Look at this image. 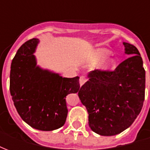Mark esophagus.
Wrapping results in <instances>:
<instances>
[{
  "instance_id": "1",
  "label": "esophagus",
  "mask_w": 150,
  "mask_h": 150,
  "mask_svg": "<svg viewBox=\"0 0 150 150\" xmlns=\"http://www.w3.org/2000/svg\"><path fill=\"white\" fill-rule=\"evenodd\" d=\"M86 81H87V79L85 78L84 76H80V78H79V83H80V85L84 84Z\"/></svg>"
}]
</instances>
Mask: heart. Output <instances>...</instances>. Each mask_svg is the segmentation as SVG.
Segmentation results:
<instances>
[{
	"mask_svg": "<svg viewBox=\"0 0 150 150\" xmlns=\"http://www.w3.org/2000/svg\"><path fill=\"white\" fill-rule=\"evenodd\" d=\"M110 50H108L99 49L96 51H95L93 57H92V60L94 62H99L101 60H104L110 55Z\"/></svg>",
	"mask_w": 150,
	"mask_h": 150,
	"instance_id": "b5f03b06",
	"label": "heart"
}]
</instances>
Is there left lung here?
Masks as SVG:
<instances>
[{"instance_id": "1", "label": "left lung", "mask_w": 150, "mask_h": 150, "mask_svg": "<svg viewBox=\"0 0 150 150\" xmlns=\"http://www.w3.org/2000/svg\"><path fill=\"white\" fill-rule=\"evenodd\" d=\"M131 54L114 71L95 70L79 91L88 112L89 126L101 136L120 133L132 125L145 100V71L141 54L133 45L123 42Z\"/></svg>"}]
</instances>
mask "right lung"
I'll use <instances>...</instances> for the list:
<instances>
[{"label":"right lung","mask_w":150,"mask_h":150,"mask_svg":"<svg viewBox=\"0 0 150 150\" xmlns=\"http://www.w3.org/2000/svg\"><path fill=\"white\" fill-rule=\"evenodd\" d=\"M38 39L32 38L18 49L11 63L9 90L21 119L42 131L61 128L67 116L66 96L80 89L79 77L62 78L36 66L33 54Z\"/></svg>","instance_id":"obj_1"}]
</instances>
